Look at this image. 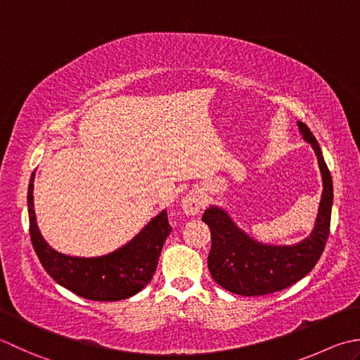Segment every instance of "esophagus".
Masks as SVG:
<instances>
[{
    "label": "esophagus",
    "instance_id": "obj_1",
    "mask_svg": "<svg viewBox=\"0 0 360 360\" xmlns=\"http://www.w3.org/2000/svg\"><path fill=\"white\" fill-rule=\"evenodd\" d=\"M203 207V195L199 189H191L189 193L183 197L181 200V208L185 211V214L195 216L199 214Z\"/></svg>",
    "mask_w": 360,
    "mask_h": 360
}]
</instances>
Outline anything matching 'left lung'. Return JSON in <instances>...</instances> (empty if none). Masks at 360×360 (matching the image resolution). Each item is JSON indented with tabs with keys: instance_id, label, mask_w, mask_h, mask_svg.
<instances>
[{
	"instance_id": "8db88e82",
	"label": "left lung",
	"mask_w": 360,
	"mask_h": 360,
	"mask_svg": "<svg viewBox=\"0 0 360 360\" xmlns=\"http://www.w3.org/2000/svg\"><path fill=\"white\" fill-rule=\"evenodd\" d=\"M298 127L317 153L323 175L317 222L309 236L290 247L264 245L240 231L224 210L211 207L203 212L202 221L211 231L208 269L212 280L238 295H267L289 288L311 272L325 250L331 226L333 179L309 127L300 121Z\"/></svg>"
}]
</instances>
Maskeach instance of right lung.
I'll use <instances>...</instances> for the list:
<instances>
[{
    "instance_id": "1",
    "label": "right lung",
    "mask_w": 360,
    "mask_h": 360,
    "mask_svg": "<svg viewBox=\"0 0 360 360\" xmlns=\"http://www.w3.org/2000/svg\"><path fill=\"white\" fill-rule=\"evenodd\" d=\"M34 175L27 188L29 234L48 275L76 295L94 302H118L141 290L155 274L158 256L172 226L166 211L144 226L127 245L99 258H72L56 252L41 238L34 211Z\"/></svg>"
}]
</instances>
